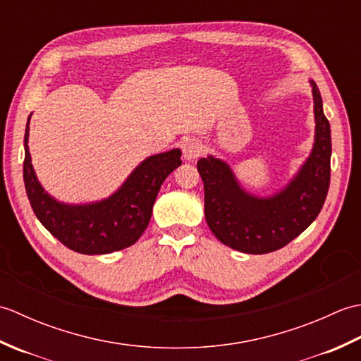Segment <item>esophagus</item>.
<instances>
[{"label": "esophagus", "instance_id": "esophagus-1", "mask_svg": "<svg viewBox=\"0 0 361 361\" xmlns=\"http://www.w3.org/2000/svg\"><path fill=\"white\" fill-rule=\"evenodd\" d=\"M203 144L198 141V140H194V137H190V140H186L185 142L181 144V150H183V157H185V159H189L192 161L195 158H198L203 153Z\"/></svg>", "mask_w": 361, "mask_h": 361}]
</instances>
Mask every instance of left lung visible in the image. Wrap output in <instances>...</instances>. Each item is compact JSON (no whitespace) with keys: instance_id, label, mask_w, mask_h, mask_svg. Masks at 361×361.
I'll return each mask as SVG.
<instances>
[{"instance_id":"left-lung-1","label":"left lung","mask_w":361,"mask_h":361,"mask_svg":"<svg viewBox=\"0 0 361 361\" xmlns=\"http://www.w3.org/2000/svg\"><path fill=\"white\" fill-rule=\"evenodd\" d=\"M315 102V144L301 171L281 192L268 198L250 195L231 169L214 157L198 159L204 186V217L217 239L233 250L265 255L286 247L307 229L323 209L331 183V124L319 90L310 80Z\"/></svg>"}]
</instances>
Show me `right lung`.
<instances>
[{"mask_svg": "<svg viewBox=\"0 0 361 361\" xmlns=\"http://www.w3.org/2000/svg\"><path fill=\"white\" fill-rule=\"evenodd\" d=\"M29 119L23 178L29 203L42 225L65 247L82 255H106L133 245L149 225L161 185L181 164L180 149L144 159L118 192L102 202L65 204L44 192L37 180L27 147Z\"/></svg>", "mask_w": 361, "mask_h": 361, "instance_id": "obj_1", "label": "right lung"}]
</instances>
